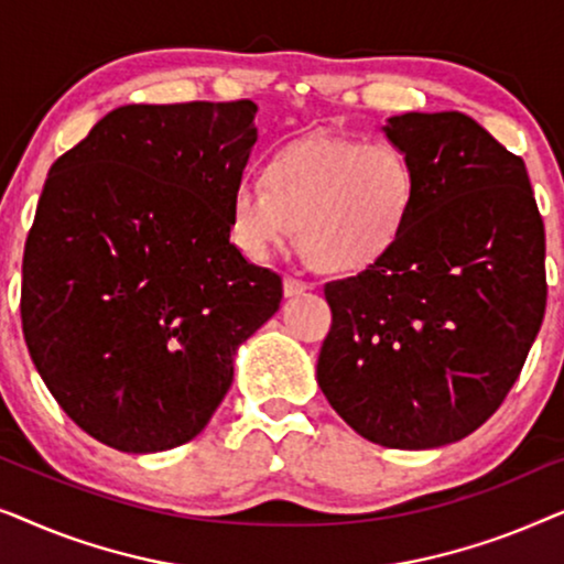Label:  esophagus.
<instances>
[{"mask_svg": "<svg viewBox=\"0 0 564 564\" xmlns=\"http://www.w3.org/2000/svg\"><path fill=\"white\" fill-rule=\"evenodd\" d=\"M305 290H311V284L297 280V276H290V274L284 276V295H288V297L300 295V292H305Z\"/></svg>", "mask_w": 564, "mask_h": 564, "instance_id": "34e87169", "label": "esophagus"}]
</instances>
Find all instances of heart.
<instances>
[{
	"mask_svg": "<svg viewBox=\"0 0 564 564\" xmlns=\"http://www.w3.org/2000/svg\"><path fill=\"white\" fill-rule=\"evenodd\" d=\"M419 172L395 143L313 135L282 145L230 197V230L264 261L292 241L321 272L351 274L395 249L419 205Z\"/></svg>",
	"mask_w": 564,
	"mask_h": 564,
	"instance_id": "obj_1",
	"label": "heart"
}]
</instances>
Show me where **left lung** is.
I'll use <instances>...</instances> for the list:
<instances>
[{
	"label": "left lung",
	"mask_w": 564,
	"mask_h": 564,
	"mask_svg": "<svg viewBox=\"0 0 564 564\" xmlns=\"http://www.w3.org/2000/svg\"><path fill=\"white\" fill-rule=\"evenodd\" d=\"M419 205L377 264L323 292L318 384L369 442L431 449L480 429L519 380L546 307L544 223L523 159L462 112H405Z\"/></svg>",
	"instance_id": "1"
}]
</instances>
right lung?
<instances>
[{
    "mask_svg": "<svg viewBox=\"0 0 564 564\" xmlns=\"http://www.w3.org/2000/svg\"><path fill=\"white\" fill-rule=\"evenodd\" d=\"M257 105H126L53 161L22 257L30 359L82 431L120 452L187 444L272 318L280 274L230 243Z\"/></svg>",
    "mask_w": 564,
    "mask_h": 564,
    "instance_id": "1",
    "label": "right lung"
}]
</instances>
